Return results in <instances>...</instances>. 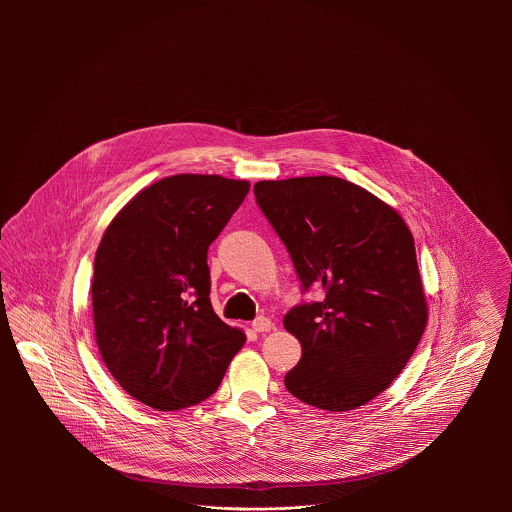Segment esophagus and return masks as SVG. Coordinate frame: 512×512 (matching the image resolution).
Instances as JSON below:
<instances>
[{
  "label": "esophagus",
  "instance_id": "obj_1",
  "mask_svg": "<svg viewBox=\"0 0 512 512\" xmlns=\"http://www.w3.org/2000/svg\"><path fill=\"white\" fill-rule=\"evenodd\" d=\"M250 325H252V329H254L256 333H266V331H270V329L274 327L268 317H256Z\"/></svg>",
  "mask_w": 512,
  "mask_h": 512
}]
</instances>
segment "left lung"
Masks as SVG:
<instances>
[{
    "label": "left lung",
    "instance_id": "obj_1",
    "mask_svg": "<svg viewBox=\"0 0 512 512\" xmlns=\"http://www.w3.org/2000/svg\"><path fill=\"white\" fill-rule=\"evenodd\" d=\"M254 195L303 293L321 290L284 317L301 343L286 388L321 410H355L392 384L426 329L412 232L392 207L331 175L260 181Z\"/></svg>",
    "mask_w": 512,
    "mask_h": 512
}]
</instances>
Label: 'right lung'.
Returning <instances> with one entry per match:
<instances>
[{
  "instance_id": "1",
  "label": "right lung",
  "mask_w": 512,
  "mask_h": 512,
  "mask_svg": "<svg viewBox=\"0 0 512 512\" xmlns=\"http://www.w3.org/2000/svg\"><path fill=\"white\" fill-rule=\"evenodd\" d=\"M248 189L220 175L165 177L138 193L100 240L96 343L116 382L149 408L207 400L246 341L213 311L207 252Z\"/></svg>"
}]
</instances>
